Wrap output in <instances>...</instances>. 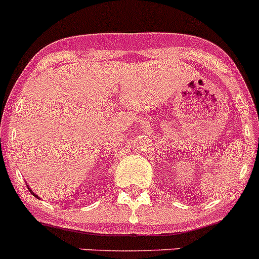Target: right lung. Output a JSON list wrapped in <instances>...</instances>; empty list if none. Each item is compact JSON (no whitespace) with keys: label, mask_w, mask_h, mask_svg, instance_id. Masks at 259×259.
Here are the masks:
<instances>
[{"label":"right lung","mask_w":259,"mask_h":259,"mask_svg":"<svg viewBox=\"0 0 259 259\" xmlns=\"http://www.w3.org/2000/svg\"><path fill=\"white\" fill-rule=\"evenodd\" d=\"M27 188H29V191H30V192H31V193H32V195H34V196H35V197H37V196H36V193H35V192H32V190H31V188H30V187H29V186H27Z\"/></svg>","instance_id":"add662e5"}]
</instances>
